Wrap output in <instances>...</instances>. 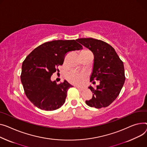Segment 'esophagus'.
Returning a JSON list of instances; mask_svg holds the SVG:
<instances>
[{"label":"esophagus","instance_id":"1","mask_svg":"<svg viewBox=\"0 0 147 147\" xmlns=\"http://www.w3.org/2000/svg\"><path fill=\"white\" fill-rule=\"evenodd\" d=\"M76 87H77L78 89L80 90H81V91H82V90H83L84 89L83 87H78V86H76Z\"/></svg>","mask_w":147,"mask_h":147}]
</instances>
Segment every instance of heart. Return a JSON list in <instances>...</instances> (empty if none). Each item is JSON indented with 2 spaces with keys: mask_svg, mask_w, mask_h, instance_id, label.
I'll return each mask as SVG.
<instances>
[{
  "mask_svg": "<svg viewBox=\"0 0 147 147\" xmlns=\"http://www.w3.org/2000/svg\"><path fill=\"white\" fill-rule=\"evenodd\" d=\"M84 51H89L84 50ZM87 77V74L84 72H79L75 70H71L66 74V79L70 83L80 86L82 85Z\"/></svg>",
  "mask_w": 147,
  "mask_h": 147,
  "instance_id": "1",
  "label": "heart"
}]
</instances>
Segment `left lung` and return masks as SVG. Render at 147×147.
I'll return each instance as SVG.
<instances>
[{"mask_svg": "<svg viewBox=\"0 0 147 147\" xmlns=\"http://www.w3.org/2000/svg\"><path fill=\"white\" fill-rule=\"evenodd\" d=\"M76 41L93 53L94 63L90 82L99 81L96 89L89 87L93 94L86 103L97 109L108 106L118 96L125 83L123 63L115 49L103 41L92 38Z\"/></svg>", "mask_w": 147, "mask_h": 147, "instance_id": "obj_1", "label": "left lung"}]
</instances>
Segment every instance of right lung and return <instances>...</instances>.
Returning <instances> with one entry per match:
<instances>
[{
  "mask_svg": "<svg viewBox=\"0 0 147 147\" xmlns=\"http://www.w3.org/2000/svg\"><path fill=\"white\" fill-rule=\"evenodd\" d=\"M76 40H55L38 46L29 54L22 65L21 82L28 99L38 108L54 111L64 103L67 91L72 86L66 80L57 84L51 76L63 65L65 54L80 50Z\"/></svg>",
  "mask_w": 147,
  "mask_h": 147,
  "instance_id": "right-lung-1",
  "label": "right lung"
}]
</instances>
